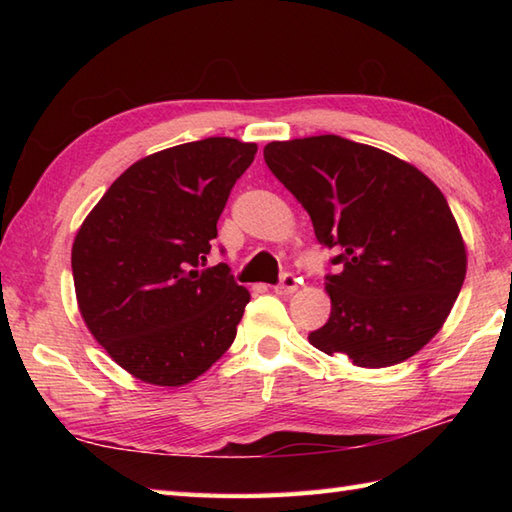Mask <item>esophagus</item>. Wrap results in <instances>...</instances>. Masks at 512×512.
Returning <instances> with one entry per match:
<instances>
[{
  "mask_svg": "<svg viewBox=\"0 0 512 512\" xmlns=\"http://www.w3.org/2000/svg\"><path fill=\"white\" fill-rule=\"evenodd\" d=\"M299 277L295 273H284L279 279V284L275 286V292H279V295H290V292H295L299 288Z\"/></svg>",
  "mask_w": 512,
  "mask_h": 512,
  "instance_id": "esophagus-1",
  "label": "esophagus"
}]
</instances>
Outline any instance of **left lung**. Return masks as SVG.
Masks as SVG:
<instances>
[{
    "label": "left lung",
    "instance_id": "8db88e82",
    "mask_svg": "<svg viewBox=\"0 0 512 512\" xmlns=\"http://www.w3.org/2000/svg\"><path fill=\"white\" fill-rule=\"evenodd\" d=\"M264 160L308 211L336 273L332 312L308 341L358 367H389L427 345L449 317L466 250L442 191L383 149L334 134L268 143Z\"/></svg>",
    "mask_w": 512,
    "mask_h": 512
}]
</instances>
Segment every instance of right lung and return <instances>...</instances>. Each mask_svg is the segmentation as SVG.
<instances>
[{
	"instance_id": "obj_1",
	"label": "right lung",
	"mask_w": 512,
	"mask_h": 512,
	"mask_svg": "<svg viewBox=\"0 0 512 512\" xmlns=\"http://www.w3.org/2000/svg\"><path fill=\"white\" fill-rule=\"evenodd\" d=\"M255 143L204 138L134 162L85 217L72 246L81 317L129 374L180 387L235 341L248 290L206 266L217 220Z\"/></svg>"
}]
</instances>
